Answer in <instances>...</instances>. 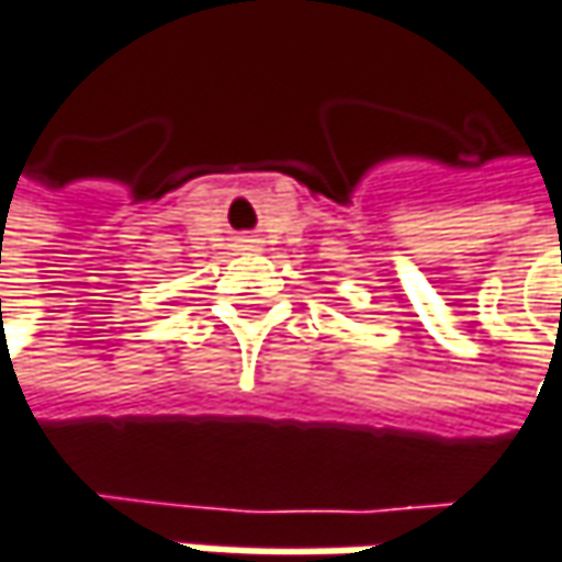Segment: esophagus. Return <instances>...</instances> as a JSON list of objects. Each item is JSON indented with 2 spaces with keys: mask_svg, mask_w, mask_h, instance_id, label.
I'll list each match as a JSON object with an SVG mask.
<instances>
[{
  "mask_svg": "<svg viewBox=\"0 0 562 562\" xmlns=\"http://www.w3.org/2000/svg\"><path fill=\"white\" fill-rule=\"evenodd\" d=\"M243 243H252V239H243Z\"/></svg>",
  "mask_w": 562,
  "mask_h": 562,
  "instance_id": "esophagus-1",
  "label": "esophagus"
}]
</instances>
